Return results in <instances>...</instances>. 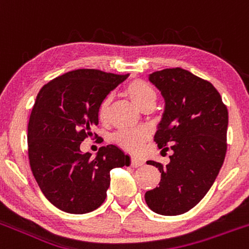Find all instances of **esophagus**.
<instances>
[{
    "instance_id": "obj_1",
    "label": "esophagus",
    "mask_w": 249,
    "mask_h": 249,
    "mask_svg": "<svg viewBox=\"0 0 249 249\" xmlns=\"http://www.w3.org/2000/svg\"><path fill=\"white\" fill-rule=\"evenodd\" d=\"M144 164V161L139 157H132V166L133 167H140Z\"/></svg>"
}]
</instances>
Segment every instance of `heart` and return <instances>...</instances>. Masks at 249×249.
<instances>
[{
  "instance_id": "1",
  "label": "heart",
  "mask_w": 249,
  "mask_h": 249,
  "mask_svg": "<svg viewBox=\"0 0 249 249\" xmlns=\"http://www.w3.org/2000/svg\"><path fill=\"white\" fill-rule=\"evenodd\" d=\"M125 93L139 109H142L146 105H155L156 103V92L149 83L142 80H134L128 83L125 87ZM110 105H111L110 95L105 97L100 102L98 107V117L100 121H107L109 119ZM147 138H149V130L145 128H128L117 132L114 139L124 149L130 151H139Z\"/></svg>"
}]
</instances>
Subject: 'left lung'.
I'll return each mask as SVG.
<instances>
[{
    "label": "left lung",
    "instance_id": "1",
    "mask_svg": "<svg viewBox=\"0 0 249 249\" xmlns=\"http://www.w3.org/2000/svg\"><path fill=\"white\" fill-rule=\"evenodd\" d=\"M164 99V111L154 140L173 154L163 166L147 161L161 173L160 186L146 191L155 213L178 215L195 207L213 185L226 154L229 114L208 81L180 68L149 75Z\"/></svg>",
    "mask_w": 249,
    "mask_h": 249
}]
</instances>
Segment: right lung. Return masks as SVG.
Segmentation results:
<instances>
[{
  "instance_id": "obj_1",
  "label": "right lung",
  "mask_w": 249,
  "mask_h": 249,
  "mask_svg": "<svg viewBox=\"0 0 249 249\" xmlns=\"http://www.w3.org/2000/svg\"><path fill=\"white\" fill-rule=\"evenodd\" d=\"M127 77L78 69L38 92L28 125L29 161L43 195L60 211L85 214L100 207L110 186V171L129 166V156L116 145L102 146L94 159L80 150L99 124L100 102Z\"/></svg>"
}]
</instances>
